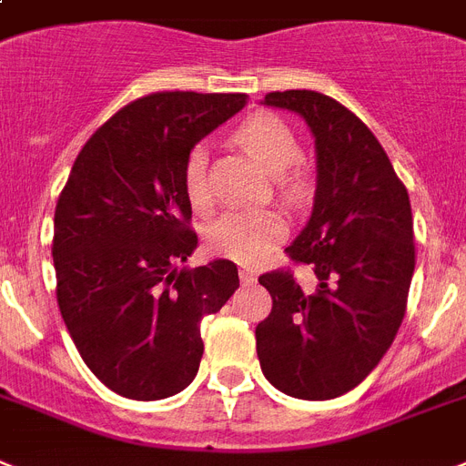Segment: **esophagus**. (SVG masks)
I'll return each mask as SVG.
<instances>
[{"label": "esophagus", "mask_w": 466, "mask_h": 466, "mask_svg": "<svg viewBox=\"0 0 466 466\" xmlns=\"http://www.w3.org/2000/svg\"><path fill=\"white\" fill-rule=\"evenodd\" d=\"M239 279H241V285H253V282H256V272L248 270V268H241Z\"/></svg>", "instance_id": "obj_1"}]
</instances>
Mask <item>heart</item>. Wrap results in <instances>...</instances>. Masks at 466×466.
Segmentation results:
<instances>
[{"instance_id":"b5f03b06","label":"heart","mask_w":466,"mask_h":466,"mask_svg":"<svg viewBox=\"0 0 466 466\" xmlns=\"http://www.w3.org/2000/svg\"><path fill=\"white\" fill-rule=\"evenodd\" d=\"M237 141L258 162L260 167L270 174H282L279 187L287 198H297L304 188V181L299 174H285L299 160L297 136L282 119L272 115H253L237 128ZM184 191L196 213H208L210 200V187H208V150L196 146L187 157L184 167ZM287 227L278 213L258 210V213H234L222 215L208 232V248L215 256L237 260V263H256L285 239Z\"/></svg>"}]
</instances>
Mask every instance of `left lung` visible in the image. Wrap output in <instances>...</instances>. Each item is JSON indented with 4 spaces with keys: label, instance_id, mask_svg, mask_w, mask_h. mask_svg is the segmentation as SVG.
I'll list each match as a JSON object with an SVG mask.
<instances>
[{
    "label": "left lung",
    "instance_id": "left-lung-1",
    "mask_svg": "<svg viewBox=\"0 0 466 466\" xmlns=\"http://www.w3.org/2000/svg\"><path fill=\"white\" fill-rule=\"evenodd\" d=\"M260 105L301 116L316 143L311 215L287 251L319 278L313 294L289 270L258 278L272 297L256 328L260 370L285 395L332 400L376 369L404 319L414 275L410 194L370 128L338 100L285 90Z\"/></svg>",
    "mask_w": 466,
    "mask_h": 466
}]
</instances>
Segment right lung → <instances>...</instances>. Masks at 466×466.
<instances>
[{"label":"right lung","instance_id":"add662e5","mask_svg":"<svg viewBox=\"0 0 466 466\" xmlns=\"http://www.w3.org/2000/svg\"><path fill=\"white\" fill-rule=\"evenodd\" d=\"M246 105L241 93H153L119 109L76 157L56 200V301L93 373L128 400H165L198 373L200 320L239 287L232 260L181 268L184 167L200 138Z\"/></svg>","mask_w":466,"mask_h":466}]
</instances>
